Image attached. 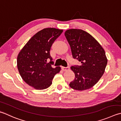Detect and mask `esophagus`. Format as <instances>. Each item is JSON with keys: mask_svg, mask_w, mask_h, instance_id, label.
I'll return each instance as SVG.
<instances>
[{"mask_svg": "<svg viewBox=\"0 0 121 121\" xmlns=\"http://www.w3.org/2000/svg\"><path fill=\"white\" fill-rule=\"evenodd\" d=\"M61 68H62V70L63 71H68L69 70V67H61Z\"/></svg>", "mask_w": 121, "mask_h": 121, "instance_id": "1", "label": "esophagus"}]
</instances>
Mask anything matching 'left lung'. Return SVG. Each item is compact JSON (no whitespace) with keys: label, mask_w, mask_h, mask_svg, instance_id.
<instances>
[{"label":"left lung","mask_w":121,"mask_h":121,"mask_svg":"<svg viewBox=\"0 0 121 121\" xmlns=\"http://www.w3.org/2000/svg\"><path fill=\"white\" fill-rule=\"evenodd\" d=\"M65 35L73 58L81 63V65L71 67L75 78L69 86L79 91L90 89L104 73L108 63L104 50L94 37L83 30L69 29Z\"/></svg>","instance_id":"left-lung-1"}]
</instances>
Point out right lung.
<instances>
[{"label": "right lung", "instance_id": "add662e5", "mask_svg": "<svg viewBox=\"0 0 121 121\" xmlns=\"http://www.w3.org/2000/svg\"><path fill=\"white\" fill-rule=\"evenodd\" d=\"M62 30L44 28L35 34L21 50L17 56V67L22 79L37 90L48 88L60 67H52L53 62L50 51ZM48 60L51 61L47 62Z\"/></svg>", "mask_w": 121, "mask_h": 121}]
</instances>
